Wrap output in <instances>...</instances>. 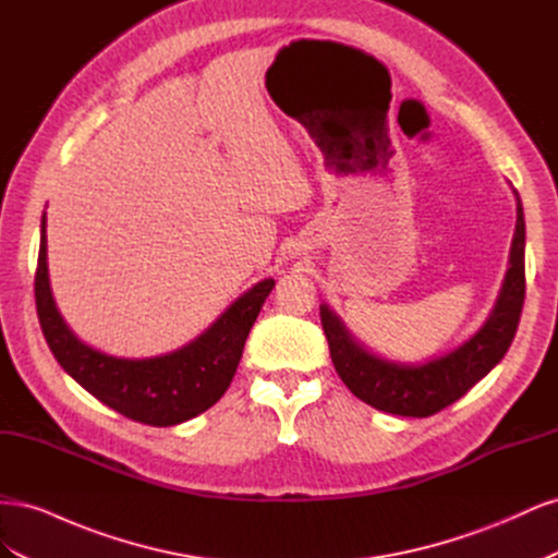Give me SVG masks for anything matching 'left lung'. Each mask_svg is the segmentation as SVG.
Listing matches in <instances>:
<instances>
[{
  "label": "left lung",
  "mask_w": 558,
  "mask_h": 558,
  "mask_svg": "<svg viewBox=\"0 0 558 558\" xmlns=\"http://www.w3.org/2000/svg\"><path fill=\"white\" fill-rule=\"evenodd\" d=\"M514 195L517 228L510 267L505 272L496 305L475 335L442 356L426 363L386 361L363 347L328 305H320V326L330 347L332 365L353 396L388 414L424 418L465 396L502 361L514 340L523 293H526V272H523L526 223H523L519 193L514 191Z\"/></svg>",
  "instance_id": "8db88e82"
}]
</instances>
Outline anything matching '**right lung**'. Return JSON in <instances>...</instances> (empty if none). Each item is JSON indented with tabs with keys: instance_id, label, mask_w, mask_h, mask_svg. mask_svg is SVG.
Wrapping results in <instances>:
<instances>
[{
	"instance_id": "1",
	"label": "right lung",
	"mask_w": 558,
	"mask_h": 558,
	"mask_svg": "<svg viewBox=\"0 0 558 558\" xmlns=\"http://www.w3.org/2000/svg\"><path fill=\"white\" fill-rule=\"evenodd\" d=\"M275 279H263L240 295L193 342L154 359H116L81 342L64 324L48 281L46 214L35 277L37 314L46 342L64 373L107 408L148 426H177L221 400L240 365L253 320Z\"/></svg>"
}]
</instances>
